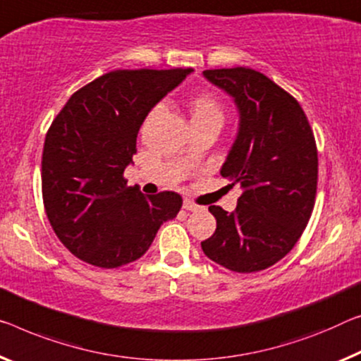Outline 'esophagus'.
<instances>
[{
  "instance_id": "34e87169",
  "label": "esophagus",
  "mask_w": 361,
  "mask_h": 361,
  "mask_svg": "<svg viewBox=\"0 0 361 361\" xmlns=\"http://www.w3.org/2000/svg\"><path fill=\"white\" fill-rule=\"evenodd\" d=\"M184 209H187V212H197L198 204L190 202V200H184Z\"/></svg>"
}]
</instances>
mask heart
Masks as SVG:
<instances>
[{
  "label": "heart",
  "instance_id": "heart-1",
  "mask_svg": "<svg viewBox=\"0 0 361 361\" xmlns=\"http://www.w3.org/2000/svg\"><path fill=\"white\" fill-rule=\"evenodd\" d=\"M192 121H216L223 124L224 106L213 93H202L192 102Z\"/></svg>",
  "mask_w": 361,
  "mask_h": 361
}]
</instances>
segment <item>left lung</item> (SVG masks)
Wrapping results in <instances>:
<instances>
[{"label": "left lung", "instance_id": "8db88e82", "mask_svg": "<svg viewBox=\"0 0 361 361\" xmlns=\"http://www.w3.org/2000/svg\"><path fill=\"white\" fill-rule=\"evenodd\" d=\"M203 75L235 99L240 127L221 169L243 193L229 213L212 204L214 234L204 255L234 273H257L289 253L312 216L318 148L307 114L289 92L250 68Z\"/></svg>", "mask_w": 361, "mask_h": 361}]
</instances>
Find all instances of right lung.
I'll use <instances>...</instances> for the list:
<instances>
[{
  "mask_svg": "<svg viewBox=\"0 0 361 361\" xmlns=\"http://www.w3.org/2000/svg\"><path fill=\"white\" fill-rule=\"evenodd\" d=\"M192 69H118L79 88L47 132L45 212L61 243L82 262L113 269L135 262L182 207L176 192L143 195L124 169L154 104Z\"/></svg>",
  "mask_w": 361,
  "mask_h": 361,
  "instance_id": "1",
  "label": "right lung"
}]
</instances>
